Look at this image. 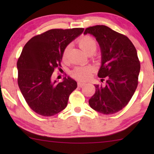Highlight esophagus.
Returning <instances> with one entry per match:
<instances>
[{
    "label": "esophagus",
    "mask_w": 154,
    "mask_h": 154,
    "mask_svg": "<svg viewBox=\"0 0 154 154\" xmlns=\"http://www.w3.org/2000/svg\"><path fill=\"white\" fill-rule=\"evenodd\" d=\"M85 83H84V82H82V81L78 82V86H79V87H80V88L83 87V86L85 85Z\"/></svg>",
    "instance_id": "34e87169"
}]
</instances>
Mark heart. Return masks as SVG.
<instances>
[{"instance_id": "heart-1", "label": "heart", "mask_w": 154, "mask_h": 154, "mask_svg": "<svg viewBox=\"0 0 154 154\" xmlns=\"http://www.w3.org/2000/svg\"><path fill=\"white\" fill-rule=\"evenodd\" d=\"M79 45L81 49L88 55L91 54H93L94 52L96 51L97 48V44L95 40L92 38V37L88 36V35L82 37L79 40ZM70 48L71 45H67L64 49V52H63V59L64 60L66 59ZM92 71V68L90 66H78L75 67L71 71V74L77 79L85 80L90 77Z\"/></svg>"}]
</instances>
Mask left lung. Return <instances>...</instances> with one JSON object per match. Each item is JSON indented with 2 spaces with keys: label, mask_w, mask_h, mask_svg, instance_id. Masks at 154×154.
Wrapping results in <instances>:
<instances>
[{
  "label": "left lung",
  "mask_w": 154,
  "mask_h": 154,
  "mask_svg": "<svg viewBox=\"0 0 154 154\" xmlns=\"http://www.w3.org/2000/svg\"><path fill=\"white\" fill-rule=\"evenodd\" d=\"M100 45V78H106L105 85H94L95 93L89 100L92 109L103 114H113L123 109L135 92L140 63L134 46L127 36L104 25L85 29ZM103 79H101L102 81Z\"/></svg>",
  "instance_id": "1"
}]
</instances>
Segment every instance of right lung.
Listing matches in <instances>:
<instances>
[{
	"label": "right lung",
	"mask_w": 154,
	"mask_h": 154,
	"mask_svg": "<svg viewBox=\"0 0 154 154\" xmlns=\"http://www.w3.org/2000/svg\"><path fill=\"white\" fill-rule=\"evenodd\" d=\"M83 31L51 29L33 37L23 48L17 64L19 88L38 114L52 116L67 106L69 95L77 88L76 81L68 76L58 83L52 75L54 69L61 66L65 48Z\"/></svg>",
	"instance_id": "add662e5"
}]
</instances>
